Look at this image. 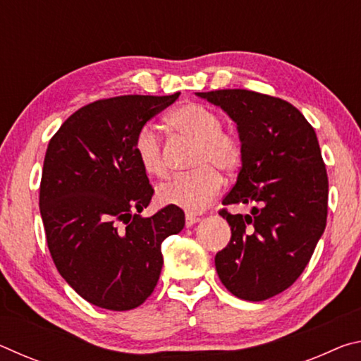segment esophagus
<instances>
[{
  "label": "esophagus",
  "mask_w": 361,
  "mask_h": 361,
  "mask_svg": "<svg viewBox=\"0 0 361 361\" xmlns=\"http://www.w3.org/2000/svg\"><path fill=\"white\" fill-rule=\"evenodd\" d=\"M199 216H195V215H186V226L188 228H191V226H194L195 223H199Z\"/></svg>",
  "instance_id": "1"
}]
</instances>
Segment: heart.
<instances>
[{"instance_id": "heart-1", "label": "heart", "mask_w": 361, "mask_h": 361, "mask_svg": "<svg viewBox=\"0 0 361 361\" xmlns=\"http://www.w3.org/2000/svg\"><path fill=\"white\" fill-rule=\"evenodd\" d=\"M167 124L176 135L194 145L189 167L194 172L176 175L157 189V200L186 212L205 210L221 189V173L231 175L240 169L243 145L240 138L224 132L221 118L199 103H185L167 116ZM135 154L143 172L161 176L166 172L162 146L152 126H143L135 138Z\"/></svg>"}]
</instances>
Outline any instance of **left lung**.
<instances>
[{
	"mask_svg": "<svg viewBox=\"0 0 361 361\" xmlns=\"http://www.w3.org/2000/svg\"><path fill=\"white\" fill-rule=\"evenodd\" d=\"M237 124L243 161L223 205H252L248 215H219L231 240L215 256L232 295L264 301L296 282L325 231L328 175L314 127L291 103L245 89L197 92Z\"/></svg>",
	"mask_w": 361,
	"mask_h": 361,
	"instance_id": "left-lung-1",
	"label": "left lung"
}]
</instances>
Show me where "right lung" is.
Returning a JSON list of instances; mask_svg holds the SVG:
<instances>
[{"instance_id":"add662e5","label":"right lung","mask_w":361,"mask_h":361,"mask_svg":"<svg viewBox=\"0 0 361 361\" xmlns=\"http://www.w3.org/2000/svg\"><path fill=\"white\" fill-rule=\"evenodd\" d=\"M178 97L97 100L49 142L39 186L49 252L66 283L102 309L143 304L161 276V243L185 226L178 207L140 215L154 189L135 154L140 129Z\"/></svg>"}]
</instances>
